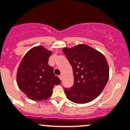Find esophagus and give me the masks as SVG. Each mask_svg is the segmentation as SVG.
Masks as SVG:
<instances>
[{
    "mask_svg": "<svg viewBox=\"0 0 130 130\" xmlns=\"http://www.w3.org/2000/svg\"><path fill=\"white\" fill-rule=\"evenodd\" d=\"M58 77H59V78H60V80H62V75H60Z\"/></svg>",
    "mask_w": 130,
    "mask_h": 130,
    "instance_id": "esophagus-1",
    "label": "esophagus"
}]
</instances>
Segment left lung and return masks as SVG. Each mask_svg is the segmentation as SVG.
<instances>
[{"instance_id":"8db88e82","label":"left lung","mask_w":130,"mask_h":130,"mask_svg":"<svg viewBox=\"0 0 130 130\" xmlns=\"http://www.w3.org/2000/svg\"><path fill=\"white\" fill-rule=\"evenodd\" d=\"M62 51L72 67L74 84L64 89L70 101L77 104L92 101L101 94L109 77V68L106 58L97 50L85 44Z\"/></svg>"}]
</instances>
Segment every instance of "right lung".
I'll return each instance as SVG.
<instances>
[{"label":"right lung","instance_id":"right-lung-1","mask_svg":"<svg viewBox=\"0 0 130 130\" xmlns=\"http://www.w3.org/2000/svg\"><path fill=\"white\" fill-rule=\"evenodd\" d=\"M52 51L43 46L31 48L18 68L16 81L19 88L29 99L41 101L48 99L54 85L60 84L48 64Z\"/></svg>","mask_w":130,"mask_h":130}]
</instances>
